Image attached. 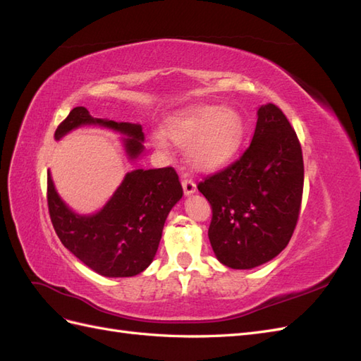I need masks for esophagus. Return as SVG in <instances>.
<instances>
[{
	"mask_svg": "<svg viewBox=\"0 0 361 361\" xmlns=\"http://www.w3.org/2000/svg\"><path fill=\"white\" fill-rule=\"evenodd\" d=\"M182 187H183V192L187 194V195H190V194H192L195 191V182H194L192 178H185L182 180Z\"/></svg>",
	"mask_w": 361,
	"mask_h": 361,
	"instance_id": "34e87169",
	"label": "esophagus"
}]
</instances>
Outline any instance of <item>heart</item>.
Returning a JSON list of instances; mask_svg holds the SVG:
<instances>
[{
  "label": "heart",
  "instance_id": "heart-1",
  "mask_svg": "<svg viewBox=\"0 0 361 361\" xmlns=\"http://www.w3.org/2000/svg\"><path fill=\"white\" fill-rule=\"evenodd\" d=\"M162 135L154 138L159 150L171 145L185 149V158L194 169L215 170L231 159L244 138L243 117L233 108L199 105L170 117Z\"/></svg>",
  "mask_w": 361,
  "mask_h": 361
}]
</instances>
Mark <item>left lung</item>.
<instances>
[{
  "mask_svg": "<svg viewBox=\"0 0 361 361\" xmlns=\"http://www.w3.org/2000/svg\"><path fill=\"white\" fill-rule=\"evenodd\" d=\"M302 187L297 133L277 105H262L244 154L197 185L212 207L207 235L216 259L233 269L274 259L297 226Z\"/></svg>",
  "mask_w": 361,
  "mask_h": 361,
  "instance_id": "8db88e82",
  "label": "left lung"
}]
</instances>
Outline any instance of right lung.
<instances>
[{
    "label": "right lung",
    "instance_id": "add662e5",
    "mask_svg": "<svg viewBox=\"0 0 361 361\" xmlns=\"http://www.w3.org/2000/svg\"><path fill=\"white\" fill-rule=\"evenodd\" d=\"M81 125H101L118 130L129 158L143 152L140 125L93 118L87 108L76 106L56 130V140ZM183 194L173 167L128 173L113 197L94 215L72 212L60 199L48 173V209L61 244L84 265L105 277H133L154 260L164 223Z\"/></svg>",
    "mask_w": 361,
    "mask_h": 361
}]
</instances>
